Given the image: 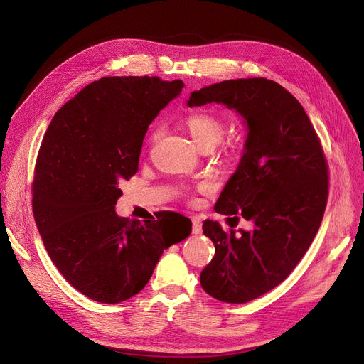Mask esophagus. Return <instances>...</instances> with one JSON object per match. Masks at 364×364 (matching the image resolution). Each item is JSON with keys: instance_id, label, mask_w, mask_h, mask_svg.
<instances>
[{"instance_id": "1", "label": "esophagus", "mask_w": 364, "mask_h": 364, "mask_svg": "<svg viewBox=\"0 0 364 364\" xmlns=\"http://www.w3.org/2000/svg\"><path fill=\"white\" fill-rule=\"evenodd\" d=\"M200 232H202V223H200L199 218L193 217L192 218V233L193 235H200Z\"/></svg>"}]
</instances>
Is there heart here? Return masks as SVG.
<instances>
[{
    "instance_id": "1",
    "label": "heart",
    "mask_w": 364,
    "mask_h": 364,
    "mask_svg": "<svg viewBox=\"0 0 364 364\" xmlns=\"http://www.w3.org/2000/svg\"><path fill=\"white\" fill-rule=\"evenodd\" d=\"M184 127L188 131L200 150L213 149L223 137V124L208 113H193L184 119Z\"/></svg>"
}]
</instances>
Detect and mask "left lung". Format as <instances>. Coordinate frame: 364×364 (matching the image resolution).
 Returning a JSON list of instances; mask_svg holds the SVG:
<instances>
[{
    "mask_svg": "<svg viewBox=\"0 0 364 364\" xmlns=\"http://www.w3.org/2000/svg\"><path fill=\"white\" fill-rule=\"evenodd\" d=\"M208 103L235 110L246 127L240 161L214 209L254 227L236 235L218 221L203 223L215 255L200 284L218 301L243 304L276 288L307 252L326 208L328 165L307 113L277 82L223 81L187 100L188 107Z\"/></svg>",
    "mask_w": 364,
    "mask_h": 364,
    "instance_id": "obj_1",
    "label": "left lung"
}]
</instances>
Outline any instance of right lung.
<instances>
[{"label": "right lung", "instance_id": "1", "mask_svg": "<svg viewBox=\"0 0 364 364\" xmlns=\"http://www.w3.org/2000/svg\"><path fill=\"white\" fill-rule=\"evenodd\" d=\"M183 81L110 76L57 110L35 165L32 208L46 250L85 296L118 304L137 295L164 252L192 223L119 217V184L139 169L149 125L178 97Z\"/></svg>", "mask_w": 364, "mask_h": 364}]
</instances>
